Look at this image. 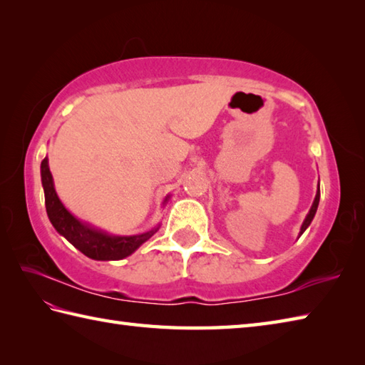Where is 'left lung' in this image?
<instances>
[{
	"label": "left lung",
	"mask_w": 365,
	"mask_h": 365,
	"mask_svg": "<svg viewBox=\"0 0 365 365\" xmlns=\"http://www.w3.org/2000/svg\"><path fill=\"white\" fill-rule=\"evenodd\" d=\"M319 202H320V182H319V188H317V195H315V199H314V204H312V207H311V210H309V213H307V216H306V220L302 221V226H301V229H299V237L304 234V230L311 226V222H312V220H314V216H315V213H317V208H319Z\"/></svg>",
	"instance_id": "8db88e82"
}]
</instances>
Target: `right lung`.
I'll list each match as a JSON object with an SVG mask.
<instances>
[{
  "instance_id": "add662e5",
  "label": "right lung",
  "mask_w": 365,
  "mask_h": 365,
  "mask_svg": "<svg viewBox=\"0 0 365 365\" xmlns=\"http://www.w3.org/2000/svg\"><path fill=\"white\" fill-rule=\"evenodd\" d=\"M42 187L45 192V207L48 220L56 229L59 235H63L68 243H72L76 250L81 251L86 257L94 260H120L133 254L139 246L145 243L155 232L160 229V224L150 230L136 235H111L105 230H100L88 222H83L67 210L64 204L58 197L54 190L53 175L50 173L48 157L42 160L41 165ZM168 195L163 200L165 205L169 200Z\"/></svg>"
}]
</instances>
